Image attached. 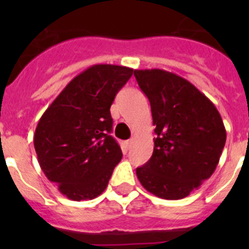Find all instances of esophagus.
Instances as JSON below:
<instances>
[{
    "label": "esophagus",
    "mask_w": 249,
    "mask_h": 249,
    "mask_svg": "<svg viewBox=\"0 0 249 249\" xmlns=\"http://www.w3.org/2000/svg\"><path fill=\"white\" fill-rule=\"evenodd\" d=\"M133 143H135V140H133V138H131V140L127 141V147H128V148H131L132 144Z\"/></svg>",
    "instance_id": "esophagus-1"
}]
</instances>
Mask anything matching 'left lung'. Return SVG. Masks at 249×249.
<instances>
[{
	"mask_svg": "<svg viewBox=\"0 0 249 249\" xmlns=\"http://www.w3.org/2000/svg\"><path fill=\"white\" fill-rule=\"evenodd\" d=\"M138 86L151 103L155 147L136 169L152 195L182 199L210 178L226 143V128L215 106L198 89L172 72L135 70Z\"/></svg>",
	"mask_w": 249,
	"mask_h": 249,
	"instance_id": "1",
	"label": "left lung"
}]
</instances>
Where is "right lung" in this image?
Returning a JSON list of instances; mask_svg holds the SVG:
<instances>
[{
	"mask_svg": "<svg viewBox=\"0 0 249 249\" xmlns=\"http://www.w3.org/2000/svg\"><path fill=\"white\" fill-rule=\"evenodd\" d=\"M133 70L93 65L77 74L39 118L34 143L41 169L72 201L106 190L122 151L109 133L111 105Z\"/></svg>",
	"mask_w": 249,
	"mask_h": 249,
	"instance_id": "right-lung-1",
	"label": "right lung"
}]
</instances>
